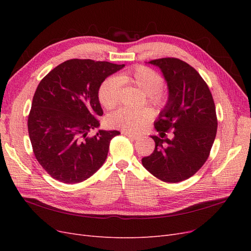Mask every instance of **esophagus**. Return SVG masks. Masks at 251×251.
Segmentation results:
<instances>
[{"label": "esophagus", "instance_id": "1", "mask_svg": "<svg viewBox=\"0 0 251 251\" xmlns=\"http://www.w3.org/2000/svg\"><path fill=\"white\" fill-rule=\"evenodd\" d=\"M123 134H124L125 136H126V137L131 138V139H134V140H136V139H138V138H139V136H137V135H134V134H132V133H128V132H123Z\"/></svg>", "mask_w": 251, "mask_h": 251}]
</instances>
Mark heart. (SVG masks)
Here are the masks:
<instances>
[{
	"label": "heart",
	"mask_w": 251,
	"mask_h": 251,
	"mask_svg": "<svg viewBox=\"0 0 251 251\" xmlns=\"http://www.w3.org/2000/svg\"><path fill=\"white\" fill-rule=\"evenodd\" d=\"M123 83H133L137 86L148 94L149 100L153 103H161L164 100V93L161 89L163 86L161 75L150 67L137 66L120 73L118 76H111L101 83L98 90V100L103 108L111 110L118 104ZM151 118V112L148 109L120 108L111 114L108 121L113 127L137 133L149 124Z\"/></svg>",
	"instance_id": "obj_1"
}]
</instances>
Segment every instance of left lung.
Wrapping results in <instances>:
<instances>
[{
	"label": "left lung",
	"mask_w": 251,
	"mask_h": 251,
	"mask_svg": "<svg viewBox=\"0 0 251 251\" xmlns=\"http://www.w3.org/2000/svg\"><path fill=\"white\" fill-rule=\"evenodd\" d=\"M149 63L161 70L169 88L155 128L162 138L173 130L174 138L151 136L155 150L141 162L156 178L177 183L194 176L209 156L218 126L214 98L201 75L183 60L164 57Z\"/></svg>",
	"instance_id": "obj_1"
}]
</instances>
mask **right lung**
Listing matches in <instances>:
<instances>
[{
	"label": "right lung",
	"instance_id": "right-lung-1",
	"mask_svg": "<svg viewBox=\"0 0 251 251\" xmlns=\"http://www.w3.org/2000/svg\"><path fill=\"white\" fill-rule=\"evenodd\" d=\"M125 65L69 59L45 76L32 100L28 133L36 160L52 178L79 183L100 169L118 131L98 130L103 112L98 90Z\"/></svg>",
	"mask_w": 251,
	"mask_h": 251
}]
</instances>
